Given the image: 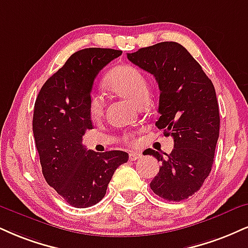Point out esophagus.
Masks as SVG:
<instances>
[{
    "mask_svg": "<svg viewBox=\"0 0 248 248\" xmlns=\"http://www.w3.org/2000/svg\"><path fill=\"white\" fill-rule=\"evenodd\" d=\"M142 155L140 153H130L129 154V160H136L139 158H141Z\"/></svg>",
    "mask_w": 248,
    "mask_h": 248,
    "instance_id": "esophagus-1",
    "label": "esophagus"
}]
</instances>
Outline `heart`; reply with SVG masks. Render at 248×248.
<instances>
[{
    "label": "heart",
    "mask_w": 248,
    "mask_h": 248,
    "mask_svg": "<svg viewBox=\"0 0 248 248\" xmlns=\"http://www.w3.org/2000/svg\"><path fill=\"white\" fill-rule=\"evenodd\" d=\"M106 89L139 106L148 99V82L137 68L133 65H120L106 76ZM104 112V101L99 95H92L90 100V114L93 119L100 118ZM126 141H132V135L124 136Z\"/></svg>",
    "instance_id": "obj_1"
}]
</instances>
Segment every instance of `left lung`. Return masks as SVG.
I'll list each match as a JSON object with an SVG mask.
<instances>
[{"label":"left lung","instance_id":"left-lung-1","mask_svg":"<svg viewBox=\"0 0 248 248\" xmlns=\"http://www.w3.org/2000/svg\"><path fill=\"white\" fill-rule=\"evenodd\" d=\"M127 58L153 74L159 88L156 126L172 136L174 148L164 158L150 188L168 201H184L196 193L209 175L219 136V111L213 82L180 44L164 41L128 53Z\"/></svg>","mask_w":248,"mask_h":248}]
</instances>
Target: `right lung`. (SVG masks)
Returning a JSON list of instances; mask_svg holds the SVG:
<instances>
[{
    "mask_svg": "<svg viewBox=\"0 0 248 248\" xmlns=\"http://www.w3.org/2000/svg\"><path fill=\"white\" fill-rule=\"evenodd\" d=\"M122 50L85 48L74 53L53 74L34 104L33 135L45 180L75 208L92 207L128 154L86 150L82 137L92 129L91 90L99 71Z\"/></svg>",
    "mask_w": 248,
    "mask_h": 248,
    "instance_id": "obj_1",
    "label": "right lung"
}]
</instances>
